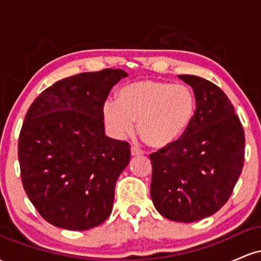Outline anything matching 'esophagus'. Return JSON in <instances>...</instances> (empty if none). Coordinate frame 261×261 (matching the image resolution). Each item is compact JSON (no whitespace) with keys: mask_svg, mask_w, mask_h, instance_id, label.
Returning <instances> with one entry per match:
<instances>
[{"mask_svg":"<svg viewBox=\"0 0 261 261\" xmlns=\"http://www.w3.org/2000/svg\"><path fill=\"white\" fill-rule=\"evenodd\" d=\"M143 152L141 151L139 147H136V146H131V155H140Z\"/></svg>","mask_w":261,"mask_h":261,"instance_id":"obj_1","label":"esophagus"}]
</instances>
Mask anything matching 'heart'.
Here are the masks:
<instances>
[{"mask_svg":"<svg viewBox=\"0 0 261 261\" xmlns=\"http://www.w3.org/2000/svg\"><path fill=\"white\" fill-rule=\"evenodd\" d=\"M196 95L185 85L160 80H141L119 89L116 101L103 107L104 120L115 137L122 139L137 131L154 149L178 143L193 124Z\"/></svg>","mask_w":261,"mask_h":261,"instance_id":"b5f03b06","label":"heart"}]
</instances>
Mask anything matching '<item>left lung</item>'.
Masks as SVG:
<instances>
[{
    "label": "left lung",
    "instance_id": "1",
    "mask_svg": "<svg viewBox=\"0 0 261 261\" xmlns=\"http://www.w3.org/2000/svg\"><path fill=\"white\" fill-rule=\"evenodd\" d=\"M193 87L196 113L185 136L149 155L151 197L163 217L195 222L228 201L244 164L241 120L222 89L193 74H179Z\"/></svg>",
    "mask_w": 261,
    "mask_h": 261
}]
</instances>
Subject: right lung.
Returning a JSON list of instances; mask_svg holds the SVG:
<instances>
[{"instance_id":"obj_1","label":"right lung","mask_w":261,"mask_h":261,"mask_svg":"<svg viewBox=\"0 0 261 261\" xmlns=\"http://www.w3.org/2000/svg\"><path fill=\"white\" fill-rule=\"evenodd\" d=\"M127 73L106 68L58 81L27 112L18 140L23 188L40 216L54 226L86 230L113 210L130 145L104 133L103 107Z\"/></svg>"}]
</instances>
